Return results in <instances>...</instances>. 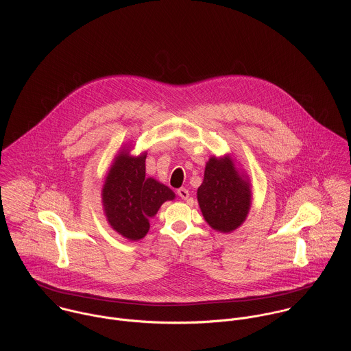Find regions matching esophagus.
<instances>
[{
  "label": "esophagus",
  "mask_w": 351,
  "mask_h": 351,
  "mask_svg": "<svg viewBox=\"0 0 351 351\" xmlns=\"http://www.w3.org/2000/svg\"><path fill=\"white\" fill-rule=\"evenodd\" d=\"M178 196L182 199V200H188L189 199V191L188 189H185V188H181V189H178Z\"/></svg>",
  "instance_id": "obj_1"
}]
</instances>
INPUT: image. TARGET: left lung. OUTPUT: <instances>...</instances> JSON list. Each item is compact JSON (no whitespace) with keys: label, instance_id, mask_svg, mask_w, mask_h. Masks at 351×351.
Wrapping results in <instances>:
<instances>
[{"label":"left lung","instance_id":"obj_1","mask_svg":"<svg viewBox=\"0 0 351 351\" xmlns=\"http://www.w3.org/2000/svg\"><path fill=\"white\" fill-rule=\"evenodd\" d=\"M231 154L212 155L197 189V201L205 221L215 231L228 234L239 228L250 212V178L238 169Z\"/></svg>","mask_w":351,"mask_h":351}]
</instances>
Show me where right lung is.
<instances>
[{
    "mask_svg": "<svg viewBox=\"0 0 351 351\" xmlns=\"http://www.w3.org/2000/svg\"><path fill=\"white\" fill-rule=\"evenodd\" d=\"M124 145L108 169L101 189L102 210L108 224L128 241H139L150 230V219L176 193L152 177H146L147 152L131 154Z\"/></svg>",
    "mask_w": 351,
    "mask_h": 351,
    "instance_id": "obj_1",
    "label": "right lung"
}]
</instances>
